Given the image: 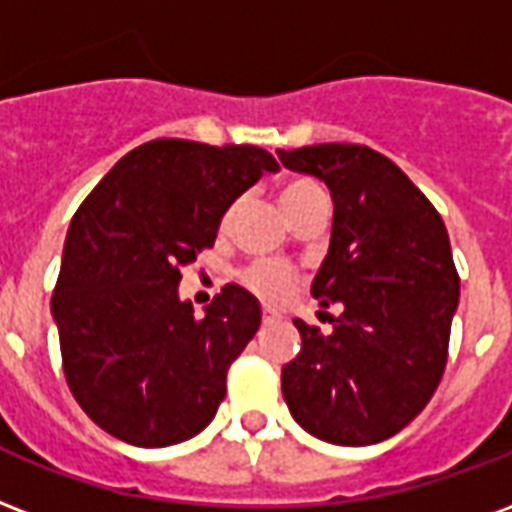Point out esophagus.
Returning a JSON list of instances; mask_svg holds the SVG:
<instances>
[{"label":"esophagus","mask_w":512,"mask_h":512,"mask_svg":"<svg viewBox=\"0 0 512 512\" xmlns=\"http://www.w3.org/2000/svg\"><path fill=\"white\" fill-rule=\"evenodd\" d=\"M279 317H282V314L276 312V309H263V320H266V323H271V320H279Z\"/></svg>","instance_id":"1"}]
</instances>
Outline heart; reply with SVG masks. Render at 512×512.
I'll return each instance as SVG.
<instances>
[{"instance_id":"obj_1","label":"heart","mask_w":512,"mask_h":512,"mask_svg":"<svg viewBox=\"0 0 512 512\" xmlns=\"http://www.w3.org/2000/svg\"><path fill=\"white\" fill-rule=\"evenodd\" d=\"M317 195H323V189L317 187L312 179H290L285 181L282 187H279V200H282V208L287 211V217H293L298 208L309 203ZM238 203L233 200L230 206L222 211V219H219V227L227 230V227L233 225V219H236ZM241 279V285L249 290L252 295H257L260 301H266V304H279V301H285L287 295L293 293L295 285H298V274H295L293 268L285 266V263H274V260H255V263H249V266L238 274Z\"/></svg>"}]
</instances>
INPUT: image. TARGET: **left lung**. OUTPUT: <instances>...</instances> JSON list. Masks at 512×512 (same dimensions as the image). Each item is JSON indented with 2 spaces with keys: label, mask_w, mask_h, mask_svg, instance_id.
<instances>
[{
  "label": "left lung",
  "mask_w": 512,
  "mask_h": 512,
  "mask_svg": "<svg viewBox=\"0 0 512 512\" xmlns=\"http://www.w3.org/2000/svg\"><path fill=\"white\" fill-rule=\"evenodd\" d=\"M333 198L331 249L312 282L339 304L333 333L295 320L301 352L282 369L293 418L333 445L393 437L437 391L448 363L458 271L439 211L399 165L358 143L279 149Z\"/></svg>",
  "instance_id": "8db88e82"
}]
</instances>
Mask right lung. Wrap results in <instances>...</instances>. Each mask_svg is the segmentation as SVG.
Here are the masks:
<instances>
[{
	"instance_id": "right-lung-1",
	"label": "right lung",
	"mask_w": 512,
	"mask_h": 512,
	"mask_svg": "<svg viewBox=\"0 0 512 512\" xmlns=\"http://www.w3.org/2000/svg\"><path fill=\"white\" fill-rule=\"evenodd\" d=\"M279 162L257 146L149 140L75 211L51 312L75 401L121 442L165 448L217 415L260 306L225 285L195 317L181 268L214 246L233 200Z\"/></svg>"
}]
</instances>
